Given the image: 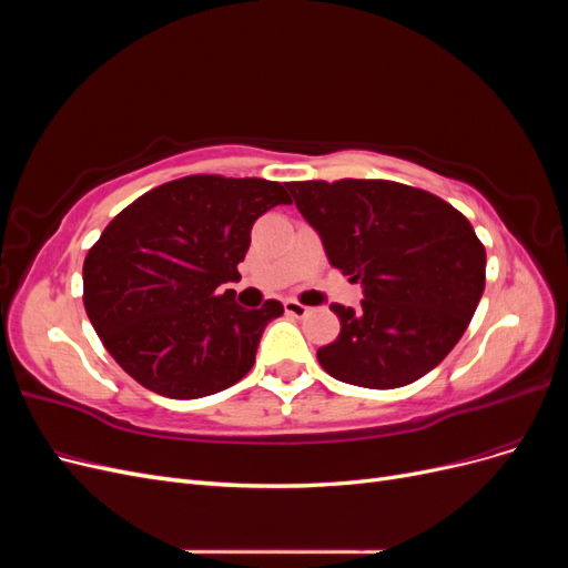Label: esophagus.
Returning a JSON list of instances; mask_svg holds the SVG:
<instances>
[{"label": "esophagus", "mask_w": 568, "mask_h": 568, "mask_svg": "<svg viewBox=\"0 0 568 568\" xmlns=\"http://www.w3.org/2000/svg\"><path fill=\"white\" fill-rule=\"evenodd\" d=\"M284 311L288 313V315H294V317H305L307 313L313 311V307H307V305H303V303H298V301H284Z\"/></svg>", "instance_id": "obj_1"}]
</instances>
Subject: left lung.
Instances as JSON below:
<instances>
[{"instance_id": "left-lung-1", "label": "left lung", "mask_w": 568, "mask_h": 568, "mask_svg": "<svg viewBox=\"0 0 568 568\" xmlns=\"http://www.w3.org/2000/svg\"><path fill=\"white\" fill-rule=\"evenodd\" d=\"M326 257L363 284L357 311L338 303L341 334L317 351L334 379L400 388L448 355L486 286V248L450 203L388 180L288 182Z\"/></svg>"}]
</instances>
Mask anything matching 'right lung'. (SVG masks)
Here are the masks:
<instances>
[{
	"mask_svg": "<svg viewBox=\"0 0 568 568\" xmlns=\"http://www.w3.org/2000/svg\"><path fill=\"white\" fill-rule=\"evenodd\" d=\"M291 203L284 184L189 175L120 211L82 265L84 311L134 382L175 400L234 386L255 363L280 301H234L253 222Z\"/></svg>",
	"mask_w": 568,
	"mask_h": 568,
	"instance_id": "obj_1",
	"label": "right lung"
}]
</instances>
